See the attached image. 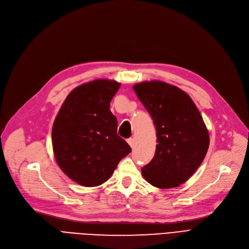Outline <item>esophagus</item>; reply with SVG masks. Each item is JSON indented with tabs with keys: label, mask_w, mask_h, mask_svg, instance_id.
Listing matches in <instances>:
<instances>
[{
	"label": "esophagus",
	"mask_w": 249,
	"mask_h": 249,
	"mask_svg": "<svg viewBox=\"0 0 249 249\" xmlns=\"http://www.w3.org/2000/svg\"><path fill=\"white\" fill-rule=\"evenodd\" d=\"M127 142H128V144L131 146L132 148L134 147V139L133 138H129L128 140H127Z\"/></svg>",
	"instance_id": "34e87169"
}]
</instances>
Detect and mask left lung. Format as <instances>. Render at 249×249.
<instances>
[{"mask_svg": "<svg viewBox=\"0 0 249 249\" xmlns=\"http://www.w3.org/2000/svg\"><path fill=\"white\" fill-rule=\"evenodd\" d=\"M156 129L155 154L142 167V176L160 189L187 181L204 160L209 133L191 97L180 89L160 81L133 86Z\"/></svg>", "mask_w": 249, "mask_h": 249, "instance_id": "obj_1", "label": "left lung"}]
</instances>
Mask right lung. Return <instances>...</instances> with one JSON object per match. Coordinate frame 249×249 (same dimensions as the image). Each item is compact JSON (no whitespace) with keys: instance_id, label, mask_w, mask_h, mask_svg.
<instances>
[{"instance_id":"obj_1","label":"right lung","mask_w":249,"mask_h":249,"mask_svg":"<svg viewBox=\"0 0 249 249\" xmlns=\"http://www.w3.org/2000/svg\"><path fill=\"white\" fill-rule=\"evenodd\" d=\"M120 84L96 80L78 86L63 102L52 127V147L61 171L84 187L107 181L131 152L117 134L110 102Z\"/></svg>"}]
</instances>
